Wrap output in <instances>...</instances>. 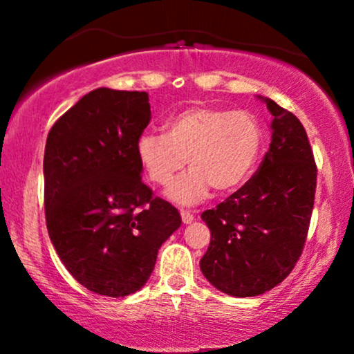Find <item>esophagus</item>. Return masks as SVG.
Returning <instances> with one entry per match:
<instances>
[{
  "mask_svg": "<svg viewBox=\"0 0 354 354\" xmlns=\"http://www.w3.org/2000/svg\"><path fill=\"white\" fill-rule=\"evenodd\" d=\"M181 219H183V223H185V225H189V223L194 219V214L189 213V211L181 209Z\"/></svg>",
  "mask_w": 354,
  "mask_h": 354,
  "instance_id": "1",
  "label": "esophagus"
}]
</instances>
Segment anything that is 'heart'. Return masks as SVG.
Here are the masks:
<instances>
[{
	"label": "heart",
	"mask_w": 354,
	"mask_h": 354,
	"mask_svg": "<svg viewBox=\"0 0 354 354\" xmlns=\"http://www.w3.org/2000/svg\"><path fill=\"white\" fill-rule=\"evenodd\" d=\"M165 133L146 131L136 141V154L148 180L165 186L180 173L188 158L189 171L169 186L168 196L180 205L238 189L253 174L265 131L248 111L191 106L166 120Z\"/></svg>",
	"instance_id": "b5f03b06"
}]
</instances>
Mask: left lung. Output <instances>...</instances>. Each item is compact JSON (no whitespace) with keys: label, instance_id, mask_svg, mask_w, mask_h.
<instances>
[{"label":"left lung","instance_id":"obj_1","mask_svg":"<svg viewBox=\"0 0 354 354\" xmlns=\"http://www.w3.org/2000/svg\"><path fill=\"white\" fill-rule=\"evenodd\" d=\"M261 100L273 115L270 149L236 193L201 214L211 231L203 274L236 298L263 295L293 271L315 205L318 169L301 121Z\"/></svg>","mask_w":354,"mask_h":354}]
</instances>
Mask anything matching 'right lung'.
Instances as JSON below:
<instances>
[{"mask_svg": "<svg viewBox=\"0 0 354 354\" xmlns=\"http://www.w3.org/2000/svg\"><path fill=\"white\" fill-rule=\"evenodd\" d=\"M148 93L98 88L53 124L44 148V213L76 281L123 298L145 286L158 250L180 228L174 206L141 181L136 141L151 120Z\"/></svg>", "mask_w": 354, "mask_h": 354, "instance_id": "obj_1", "label": "right lung"}]
</instances>
